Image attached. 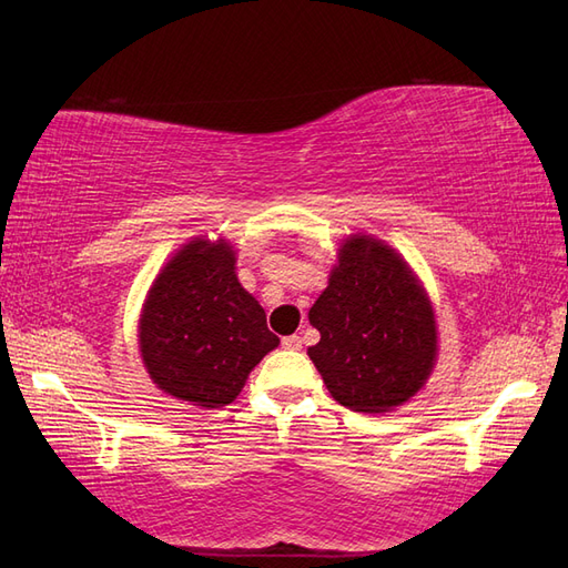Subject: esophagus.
<instances>
[{"label":"esophagus","mask_w":568,"mask_h":568,"mask_svg":"<svg viewBox=\"0 0 568 568\" xmlns=\"http://www.w3.org/2000/svg\"><path fill=\"white\" fill-rule=\"evenodd\" d=\"M282 346L286 348V351H301V346H303V341H301V336H286V338H282Z\"/></svg>","instance_id":"34e87169"}]
</instances>
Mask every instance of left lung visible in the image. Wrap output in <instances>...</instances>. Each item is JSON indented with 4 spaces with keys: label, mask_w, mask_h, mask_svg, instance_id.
<instances>
[{
    "label": "left lung",
    "mask_w": 568,
    "mask_h": 568,
    "mask_svg": "<svg viewBox=\"0 0 568 568\" xmlns=\"http://www.w3.org/2000/svg\"><path fill=\"white\" fill-rule=\"evenodd\" d=\"M320 341L307 348L332 398L353 412H390L434 372V305L417 274L390 246L353 234L311 307Z\"/></svg>",
    "instance_id": "8db88e82"
}]
</instances>
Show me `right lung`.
<instances>
[{
	"label": "right lung",
	"mask_w": 568,
	"mask_h": 568,
	"mask_svg": "<svg viewBox=\"0 0 568 568\" xmlns=\"http://www.w3.org/2000/svg\"><path fill=\"white\" fill-rule=\"evenodd\" d=\"M234 265L227 239L196 236L170 257L149 288L140 353L151 382L178 400L230 405L251 369L280 346Z\"/></svg>",
	"instance_id": "add662e5"
}]
</instances>
